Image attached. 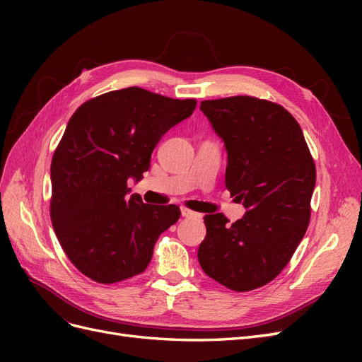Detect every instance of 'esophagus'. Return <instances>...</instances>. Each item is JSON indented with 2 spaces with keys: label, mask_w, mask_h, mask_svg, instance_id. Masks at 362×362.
<instances>
[{
  "label": "esophagus",
  "mask_w": 362,
  "mask_h": 362,
  "mask_svg": "<svg viewBox=\"0 0 362 362\" xmlns=\"http://www.w3.org/2000/svg\"><path fill=\"white\" fill-rule=\"evenodd\" d=\"M181 214H182V217H201V214H198V213H194V211H192V210H189V208H185V206H181Z\"/></svg>",
  "instance_id": "obj_1"
}]
</instances>
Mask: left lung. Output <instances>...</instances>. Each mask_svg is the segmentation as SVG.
I'll use <instances>...</instances> for the list:
<instances>
[{
	"label": "left lung",
	"mask_w": 362,
	"mask_h": 362,
	"mask_svg": "<svg viewBox=\"0 0 362 362\" xmlns=\"http://www.w3.org/2000/svg\"><path fill=\"white\" fill-rule=\"evenodd\" d=\"M228 152L226 189L246 214L234 223L206 214L198 259L208 276L234 291L275 279L303 238L315 166L302 129L286 108L254 96L201 103Z\"/></svg>",
	"instance_id": "8db88e82"
}]
</instances>
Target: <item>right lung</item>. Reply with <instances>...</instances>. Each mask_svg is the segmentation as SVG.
Masks as SVG:
<instances>
[{
  "mask_svg": "<svg viewBox=\"0 0 362 362\" xmlns=\"http://www.w3.org/2000/svg\"><path fill=\"white\" fill-rule=\"evenodd\" d=\"M194 100H172L140 87L86 101L69 119L51 163V221L72 264L100 284L140 275L154 245L181 216L177 205L128 198L168 131L192 116Z\"/></svg>",
  "mask_w": 362,
  "mask_h": 362,
  "instance_id": "1",
  "label": "right lung"
}]
</instances>
